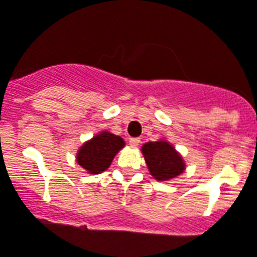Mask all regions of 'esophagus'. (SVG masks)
I'll use <instances>...</instances> for the list:
<instances>
[{
    "label": "esophagus",
    "instance_id": "1",
    "mask_svg": "<svg viewBox=\"0 0 257 257\" xmlns=\"http://www.w3.org/2000/svg\"><path fill=\"white\" fill-rule=\"evenodd\" d=\"M128 143H130V146L138 147V146H139V143H141V139H139V138H130V141H128Z\"/></svg>",
    "mask_w": 257,
    "mask_h": 257
}]
</instances>
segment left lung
Listing matches in <instances>:
<instances>
[{"label": "left lung", "mask_w": 257, "mask_h": 257, "mask_svg": "<svg viewBox=\"0 0 257 257\" xmlns=\"http://www.w3.org/2000/svg\"><path fill=\"white\" fill-rule=\"evenodd\" d=\"M142 154L149 172L157 181H169L184 173L185 162L182 157L165 139L145 143Z\"/></svg>", "instance_id": "obj_1"}]
</instances>
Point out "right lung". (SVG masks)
Masks as SVG:
<instances>
[{
	"mask_svg": "<svg viewBox=\"0 0 257 257\" xmlns=\"http://www.w3.org/2000/svg\"><path fill=\"white\" fill-rule=\"evenodd\" d=\"M123 147L124 141L120 137L101 131L79 149L76 161L89 174H99L110 168L114 157Z\"/></svg>",
	"mask_w": 257,
	"mask_h": 257,
	"instance_id": "right-lung-1",
	"label": "right lung"
}]
</instances>
